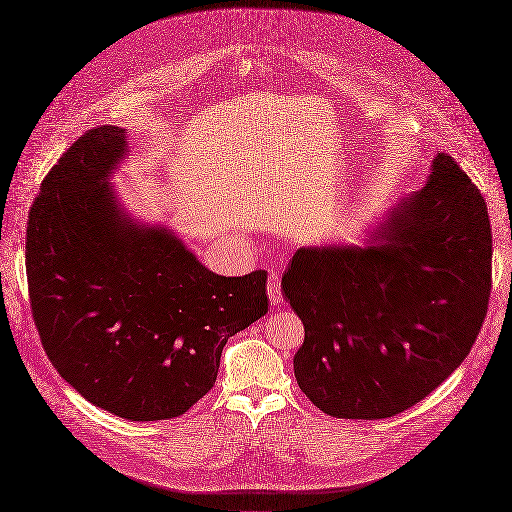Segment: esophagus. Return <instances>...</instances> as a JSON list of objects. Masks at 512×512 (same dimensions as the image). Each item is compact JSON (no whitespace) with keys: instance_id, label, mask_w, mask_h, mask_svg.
<instances>
[{"instance_id":"esophagus-1","label":"esophagus","mask_w":512,"mask_h":512,"mask_svg":"<svg viewBox=\"0 0 512 512\" xmlns=\"http://www.w3.org/2000/svg\"><path fill=\"white\" fill-rule=\"evenodd\" d=\"M266 291H269V300L273 306L283 302V291H281V277L277 273L269 275V281H266Z\"/></svg>"}]
</instances>
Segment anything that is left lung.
<instances>
[{
    "label": "left lung",
    "instance_id": "left-lung-1",
    "mask_svg": "<svg viewBox=\"0 0 512 512\" xmlns=\"http://www.w3.org/2000/svg\"><path fill=\"white\" fill-rule=\"evenodd\" d=\"M427 185L364 248H302L283 296L304 323L294 373L337 419H387L415 406L467 358L488 314V204L460 164L437 154Z\"/></svg>",
    "mask_w": 512,
    "mask_h": 512
}]
</instances>
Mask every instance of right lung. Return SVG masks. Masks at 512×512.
<instances>
[{
	"label": "right lung",
	"mask_w": 512,
	"mask_h": 512,
	"mask_svg": "<svg viewBox=\"0 0 512 512\" xmlns=\"http://www.w3.org/2000/svg\"><path fill=\"white\" fill-rule=\"evenodd\" d=\"M125 131H85L41 183L27 223L33 321L54 369L129 421L185 415L227 339L269 312L266 273L221 277L164 229L125 221L108 175Z\"/></svg>",
	"instance_id": "add662e5"
}]
</instances>
